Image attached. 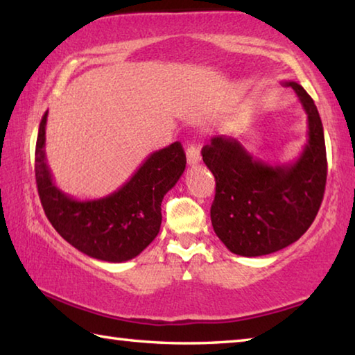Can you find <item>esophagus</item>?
Returning a JSON list of instances; mask_svg holds the SVG:
<instances>
[{
	"label": "esophagus",
	"instance_id": "1",
	"mask_svg": "<svg viewBox=\"0 0 355 355\" xmlns=\"http://www.w3.org/2000/svg\"><path fill=\"white\" fill-rule=\"evenodd\" d=\"M186 159H188V164L194 166L200 161V147L197 144H191V146L186 148Z\"/></svg>",
	"mask_w": 355,
	"mask_h": 355
}]
</instances>
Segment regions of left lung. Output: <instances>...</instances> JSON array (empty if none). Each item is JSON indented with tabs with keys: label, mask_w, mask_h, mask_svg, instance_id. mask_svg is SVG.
<instances>
[{
	"label": "left lung",
	"mask_w": 355,
	"mask_h": 355,
	"mask_svg": "<svg viewBox=\"0 0 355 355\" xmlns=\"http://www.w3.org/2000/svg\"><path fill=\"white\" fill-rule=\"evenodd\" d=\"M294 89L309 120V141L293 164L254 159L241 142L216 136L202 148L216 178L211 224L227 249L243 257L272 254L304 235L321 207L327 178L326 142L315 101L300 84Z\"/></svg>",
	"instance_id": "8db88e82"
}]
</instances>
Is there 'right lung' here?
<instances>
[{
  "label": "right lung",
  "instance_id": "1",
  "mask_svg": "<svg viewBox=\"0 0 355 355\" xmlns=\"http://www.w3.org/2000/svg\"><path fill=\"white\" fill-rule=\"evenodd\" d=\"M44 114L35 144V183L48 220L65 241L87 257L122 263L141 254L158 235L161 202L186 167L180 142L153 152L122 188L95 200H76L53 183L45 158Z\"/></svg>",
  "mask_w": 355,
  "mask_h": 355
}]
</instances>
